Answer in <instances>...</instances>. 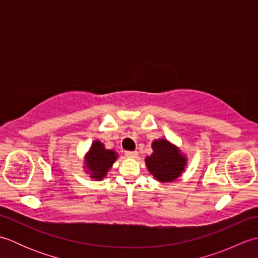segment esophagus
I'll return each instance as SVG.
<instances>
[{
  "label": "esophagus",
  "mask_w": 258,
  "mask_h": 258,
  "mask_svg": "<svg viewBox=\"0 0 258 258\" xmlns=\"http://www.w3.org/2000/svg\"><path fill=\"white\" fill-rule=\"evenodd\" d=\"M139 155V153L136 151H126L125 152V156L130 157V158H136Z\"/></svg>",
  "instance_id": "34e87169"
}]
</instances>
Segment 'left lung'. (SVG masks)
<instances>
[{"label":"left lung","mask_w":258,"mask_h":258,"mask_svg":"<svg viewBox=\"0 0 258 258\" xmlns=\"http://www.w3.org/2000/svg\"><path fill=\"white\" fill-rule=\"evenodd\" d=\"M153 153L145 158L146 167L161 183H172L178 178L187 166V157L179 147L166 139H158L152 143Z\"/></svg>","instance_id":"1"}]
</instances>
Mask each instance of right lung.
<instances>
[{
  "label": "right lung",
  "instance_id": "add662e5",
  "mask_svg": "<svg viewBox=\"0 0 258 258\" xmlns=\"http://www.w3.org/2000/svg\"><path fill=\"white\" fill-rule=\"evenodd\" d=\"M117 157L118 154L116 152L105 149V145L96 140L93 142L89 152L85 154L84 171L94 180H102Z\"/></svg>",
  "mask_w": 258,
  "mask_h": 258
}]
</instances>
